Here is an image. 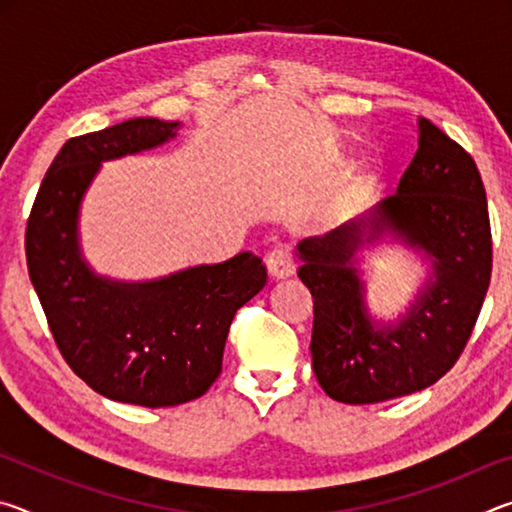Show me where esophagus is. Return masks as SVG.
<instances>
[{"label":"esophagus","mask_w":512,"mask_h":512,"mask_svg":"<svg viewBox=\"0 0 512 512\" xmlns=\"http://www.w3.org/2000/svg\"><path fill=\"white\" fill-rule=\"evenodd\" d=\"M264 264L273 277H287L293 273V268H296V264H293V250L282 244L268 250Z\"/></svg>","instance_id":"1"}]
</instances>
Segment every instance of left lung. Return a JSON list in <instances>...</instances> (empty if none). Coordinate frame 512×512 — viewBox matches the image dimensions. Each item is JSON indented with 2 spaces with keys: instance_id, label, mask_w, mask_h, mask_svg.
I'll return each mask as SVG.
<instances>
[{
  "instance_id": "obj_1",
  "label": "left lung",
  "mask_w": 512,
  "mask_h": 512,
  "mask_svg": "<svg viewBox=\"0 0 512 512\" xmlns=\"http://www.w3.org/2000/svg\"><path fill=\"white\" fill-rule=\"evenodd\" d=\"M418 153L370 216L298 244V277L314 298L311 366L336 402L377 404L422 391L461 357L492 273V232L472 155L429 119ZM391 229L434 259L430 281L400 326L377 330L362 305L351 257Z\"/></svg>"
}]
</instances>
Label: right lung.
Here are the masks:
<instances>
[{"label":"right lung","instance_id":"1","mask_svg":"<svg viewBox=\"0 0 512 512\" xmlns=\"http://www.w3.org/2000/svg\"><path fill=\"white\" fill-rule=\"evenodd\" d=\"M178 121L137 117L72 137L51 162L33 201L27 266L67 366L92 391L149 409L196 400L221 375L237 309L264 289L262 257L187 268L155 282L94 275L79 253L76 219L103 160L171 140Z\"/></svg>","mask_w":512,"mask_h":512}]
</instances>
